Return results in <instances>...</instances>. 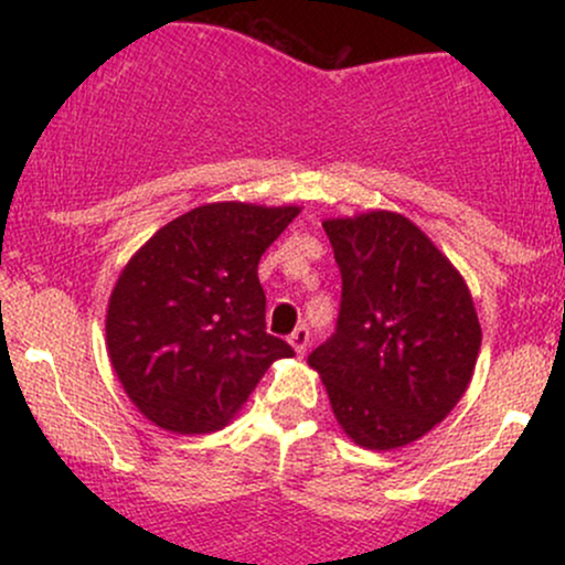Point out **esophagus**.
Masks as SVG:
<instances>
[{
	"label": "esophagus",
	"instance_id": "obj_1",
	"mask_svg": "<svg viewBox=\"0 0 565 565\" xmlns=\"http://www.w3.org/2000/svg\"><path fill=\"white\" fill-rule=\"evenodd\" d=\"M289 342H291V348L297 350V353H305V350H308V345H310V332H308V327H297L295 332L289 334Z\"/></svg>",
	"mask_w": 565,
	"mask_h": 565
}]
</instances>
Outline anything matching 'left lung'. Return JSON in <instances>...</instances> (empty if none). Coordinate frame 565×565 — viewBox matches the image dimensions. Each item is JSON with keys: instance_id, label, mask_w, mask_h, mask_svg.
Wrapping results in <instances>:
<instances>
[{"instance_id": "8db88e82", "label": "left lung", "mask_w": 565, "mask_h": 565, "mask_svg": "<svg viewBox=\"0 0 565 565\" xmlns=\"http://www.w3.org/2000/svg\"><path fill=\"white\" fill-rule=\"evenodd\" d=\"M340 265L334 334L308 355L359 446L398 449L468 391L481 323L462 276L412 220L366 212L323 223Z\"/></svg>"}]
</instances>
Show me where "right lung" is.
I'll return each instance as SVG.
<instances>
[{
	"label": "right lung",
	"mask_w": 565,
	"mask_h": 565,
	"mask_svg": "<svg viewBox=\"0 0 565 565\" xmlns=\"http://www.w3.org/2000/svg\"><path fill=\"white\" fill-rule=\"evenodd\" d=\"M297 206L223 201L185 212L121 270L108 355L132 404L172 433L220 430L289 342L265 332L257 263Z\"/></svg>",
	"instance_id": "right-lung-1"
}]
</instances>
